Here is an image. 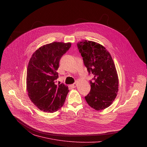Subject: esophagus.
I'll return each mask as SVG.
<instances>
[{"instance_id":"esophagus-1","label":"esophagus","mask_w":147,"mask_h":147,"mask_svg":"<svg viewBox=\"0 0 147 147\" xmlns=\"http://www.w3.org/2000/svg\"><path fill=\"white\" fill-rule=\"evenodd\" d=\"M76 86H77V83H74V84L71 85V86H72V88H76Z\"/></svg>"}]
</instances>
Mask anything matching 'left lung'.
Masks as SVG:
<instances>
[{
    "instance_id": "8db88e82",
    "label": "left lung",
    "mask_w": 147,
    "mask_h": 147,
    "mask_svg": "<svg viewBox=\"0 0 147 147\" xmlns=\"http://www.w3.org/2000/svg\"><path fill=\"white\" fill-rule=\"evenodd\" d=\"M85 66L93 78L90 90L85 96L88 104L96 110L111 105L118 91V78L110 53L99 43L85 41L77 44Z\"/></svg>"
}]
</instances>
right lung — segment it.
<instances>
[{
    "mask_svg": "<svg viewBox=\"0 0 147 147\" xmlns=\"http://www.w3.org/2000/svg\"><path fill=\"white\" fill-rule=\"evenodd\" d=\"M71 43L54 42L40 47L28 64L26 88L32 102L40 110L53 113L63 106L68 88L56 85L59 61L71 47Z\"/></svg>",
    "mask_w": 147,
    "mask_h": 147,
    "instance_id": "add662e5",
    "label": "right lung"
}]
</instances>
